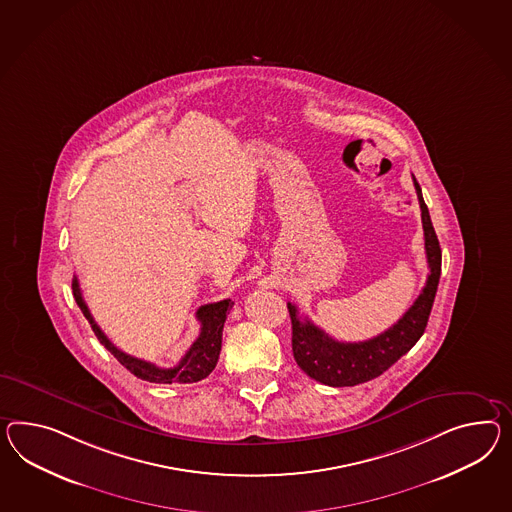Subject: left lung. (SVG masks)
I'll return each instance as SVG.
<instances>
[{"label": "left lung", "instance_id": "left-lung-1", "mask_svg": "<svg viewBox=\"0 0 512 512\" xmlns=\"http://www.w3.org/2000/svg\"><path fill=\"white\" fill-rule=\"evenodd\" d=\"M414 187L420 200L425 254H427L431 273L427 276L425 288L421 289L420 297L395 325L371 340L345 343V341L330 338L327 332L315 327L308 317L301 319L297 306L288 302L291 328H293L291 347H293L295 362L308 377H312L321 384L341 388V386H356V384L375 379L388 367L394 366L403 354H407L425 332L429 315L433 310L434 295L440 282L442 250L431 223L429 208L423 200L421 187L416 182V178H414Z\"/></svg>", "mask_w": 512, "mask_h": 512}]
</instances>
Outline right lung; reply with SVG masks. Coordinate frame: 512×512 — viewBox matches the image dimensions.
<instances>
[{
	"label": "right lung",
	"mask_w": 512,
	"mask_h": 512,
	"mask_svg": "<svg viewBox=\"0 0 512 512\" xmlns=\"http://www.w3.org/2000/svg\"><path fill=\"white\" fill-rule=\"evenodd\" d=\"M72 291H74V299L78 302L81 312L91 323L92 332L96 334V338L109 353L117 358L122 366L126 367L128 371H132L137 379L158 382V384H172V382L187 384V382L206 379L217 366L221 343H223L224 321H226V315L230 312V308L234 306V302L230 299L200 306L197 312V319L200 321V334L195 343L189 347V351L184 354V358L180 360L178 366L158 367L156 364L141 360V358L122 353L109 341V338L102 332V328L96 325L87 304L83 301L78 276H74V280H72Z\"/></svg>",
	"instance_id": "1"
}]
</instances>
